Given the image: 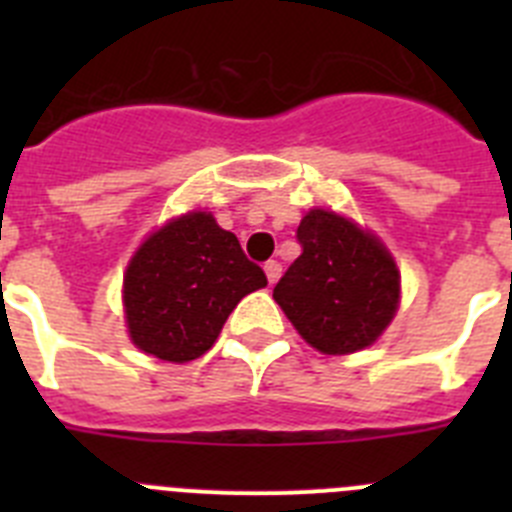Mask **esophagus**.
<instances>
[{
  "mask_svg": "<svg viewBox=\"0 0 512 512\" xmlns=\"http://www.w3.org/2000/svg\"><path fill=\"white\" fill-rule=\"evenodd\" d=\"M264 271H266V279H269V284H277L279 277H282V264H279V261H266Z\"/></svg>",
  "mask_w": 512,
  "mask_h": 512,
  "instance_id": "34e87169",
  "label": "esophagus"
}]
</instances>
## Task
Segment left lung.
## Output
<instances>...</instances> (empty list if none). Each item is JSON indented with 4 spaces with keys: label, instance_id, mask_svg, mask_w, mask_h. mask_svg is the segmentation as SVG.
Listing matches in <instances>:
<instances>
[{
    "label": "left lung",
    "instance_id": "left-lung-1",
    "mask_svg": "<svg viewBox=\"0 0 512 512\" xmlns=\"http://www.w3.org/2000/svg\"><path fill=\"white\" fill-rule=\"evenodd\" d=\"M302 253L274 287L297 333L323 354L372 346L400 305V271L390 251L330 210H310L297 228Z\"/></svg>",
    "mask_w": 512,
    "mask_h": 512
}]
</instances>
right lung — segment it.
Listing matches in <instances>:
<instances>
[{"instance_id": "right-lung-1", "label": "right lung", "mask_w": 512, "mask_h": 512, "mask_svg": "<svg viewBox=\"0 0 512 512\" xmlns=\"http://www.w3.org/2000/svg\"><path fill=\"white\" fill-rule=\"evenodd\" d=\"M266 287L230 230L210 212H187L148 235L122 279V302L135 346L184 364L217 341L235 305Z\"/></svg>"}]
</instances>
